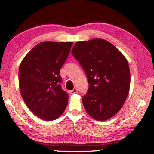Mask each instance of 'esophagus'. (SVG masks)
Wrapping results in <instances>:
<instances>
[{"label":"esophagus","mask_w":154,"mask_h":154,"mask_svg":"<svg viewBox=\"0 0 154 154\" xmlns=\"http://www.w3.org/2000/svg\"><path fill=\"white\" fill-rule=\"evenodd\" d=\"M77 91H78L77 88H74V89L70 91V93H71V94H75V93H77Z\"/></svg>","instance_id":"esophagus-1"}]
</instances>
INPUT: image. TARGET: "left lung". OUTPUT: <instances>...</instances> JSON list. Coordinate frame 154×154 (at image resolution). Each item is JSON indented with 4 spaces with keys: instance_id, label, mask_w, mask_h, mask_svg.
<instances>
[{
    "instance_id": "left-lung-1",
    "label": "left lung",
    "mask_w": 154,
    "mask_h": 154,
    "mask_svg": "<svg viewBox=\"0 0 154 154\" xmlns=\"http://www.w3.org/2000/svg\"><path fill=\"white\" fill-rule=\"evenodd\" d=\"M72 54L87 75L89 88L82 102L88 114L105 121L120 110L128 95L130 72L127 60L109 41H79Z\"/></svg>"
}]
</instances>
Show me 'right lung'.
Wrapping results in <instances>:
<instances>
[{
    "instance_id": "obj_1",
    "label": "right lung",
    "mask_w": 154,
    "mask_h": 154,
    "mask_svg": "<svg viewBox=\"0 0 154 154\" xmlns=\"http://www.w3.org/2000/svg\"><path fill=\"white\" fill-rule=\"evenodd\" d=\"M73 43L45 41L28 52L19 69L21 95L30 110L45 121L63 113L69 96L62 89L60 70Z\"/></svg>"
}]
</instances>
